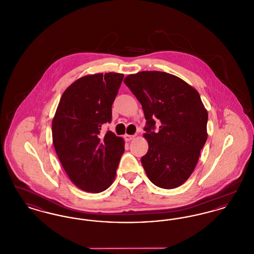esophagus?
Returning <instances> with one entry per match:
<instances>
[{
  "instance_id": "34e87169",
  "label": "esophagus",
  "mask_w": 254,
  "mask_h": 254,
  "mask_svg": "<svg viewBox=\"0 0 254 254\" xmlns=\"http://www.w3.org/2000/svg\"><path fill=\"white\" fill-rule=\"evenodd\" d=\"M134 137H135V135H128V134H126V135H125V140H126L127 142H129V141H131L132 139H134Z\"/></svg>"
}]
</instances>
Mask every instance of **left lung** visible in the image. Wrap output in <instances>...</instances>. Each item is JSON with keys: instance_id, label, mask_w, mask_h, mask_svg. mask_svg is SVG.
<instances>
[{"instance_id": "obj_1", "label": "left lung", "mask_w": 254, "mask_h": 254, "mask_svg": "<svg viewBox=\"0 0 254 254\" xmlns=\"http://www.w3.org/2000/svg\"><path fill=\"white\" fill-rule=\"evenodd\" d=\"M124 82L144 110L148 150L141 162L148 179L166 190L180 187L191 175L207 139V111L198 91L162 71L130 74Z\"/></svg>"}]
</instances>
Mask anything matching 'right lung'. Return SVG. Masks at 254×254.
<instances>
[{
    "instance_id": "add662e5",
    "label": "right lung",
    "mask_w": 254,
    "mask_h": 254,
    "mask_svg": "<svg viewBox=\"0 0 254 254\" xmlns=\"http://www.w3.org/2000/svg\"><path fill=\"white\" fill-rule=\"evenodd\" d=\"M124 74L98 73L84 76L69 85L61 98L52 121V139L56 153L75 186L99 193L113 183L125 151L121 137L104 124L112 118L111 107Z\"/></svg>"
}]
</instances>
